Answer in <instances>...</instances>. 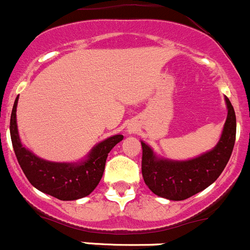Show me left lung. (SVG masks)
Listing matches in <instances>:
<instances>
[{"mask_svg":"<svg viewBox=\"0 0 250 250\" xmlns=\"http://www.w3.org/2000/svg\"><path fill=\"white\" fill-rule=\"evenodd\" d=\"M227 118L218 143L206 153L188 160H172L159 157L144 143L142 158V174L144 183L155 195L181 201L201 192L222 174L232 154L235 142V113L232 104L225 96Z\"/></svg>","mask_w":250,"mask_h":250,"instance_id":"1","label":"left lung"}]
</instances>
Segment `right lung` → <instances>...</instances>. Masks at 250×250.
<instances>
[{
	"instance_id": "1",
	"label": "right lung",
	"mask_w": 250,
	"mask_h": 250,
	"mask_svg": "<svg viewBox=\"0 0 250 250\" xmlns=\"http://www.w3.org/2000/svg\"><path fill=\"white\" fill-rule=\"evenodd\" d=\"M18 97L11 113L9 132L16 157L28 181L42 192L62 201H72L90 195L99 185L104 171L106 159L114 146L123 139L122 134L108 137L92 146L83 159L74 163H58L42 159L25 148L17 127Z\"/></svg>"
}]
</instances>
